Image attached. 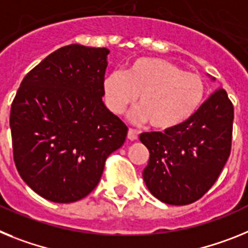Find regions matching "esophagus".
<instances>
[{"instance_id":"obj_1","label":"esophagus","mask_w":248,"mask_h":248,"mask_svg":"<svg viewBox=\"0 0 248 248\" xmlns=\"http://www.w3.org/2000/svg\"><path fill=\"white\" fill-rule=\"evenodd\" d=\"M127 139L130 140V141H136V140L139 139V133H137V131L130 128V130H128V133H127Z\"/></svg>"}]
</instances>
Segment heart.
Returning <instances> with one entry per match:
<instances>
[{
	"label": "heart",
	"mask_w": 248,
	"mask_h": 248,
	"mask_svg": "<svg viewBox=\"0 0 248 248\" xmlns=\"http://www.w3.org/2000/svg\"><path fill=\"white\" fill-rule=\"evenodd\" d=\"M206 86L200 75L185 72L162 59L141 57L126 72L115 71L103 81L107 107L121 115L139 97L133 122H147L156 130H171L188 121L203 103Z\"/></svg>",
	"instance_id": "heart-1"
}]
</instances>
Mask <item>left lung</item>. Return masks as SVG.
Wrapping results in <instances>:
<instances>
[{
  "mask_svg": "<svg viewBox=\"0 0 248 248\" xmlns=\"http://www.w3.org/2000/svg\"><path fill=\"white\" fill-rule=\"evenodd\" d=\"M232 124V102L218 88L185 124L165 132L141 133L140 140L150 151L142 173L148 191L176 206L201 199L227 162Z\"/></svg>",
  "mask_w": 248,
  "mask_h": 248,
  "instance_id": "left-lung-1",
  "label": "left lung"
}]
</instances>
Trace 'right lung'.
Wrapping results in <instances>:
<instances>
[{
	"label": "right lung",
	"instance_id": "obj_1",
	"mask_svg": "<svg viewBox=\"0 0 248 248\" xmlns=\"http://www.w3.org/2000/svg\"><path fill=\"white\" fill-rule=\"evenodd\" d=\"M108 53L105 47H61L26 75L12 102L16 169L48 201L86 197L126 140L127 126L102 101Z\"/></svg>",
	"mask_w": 248,
	"mask_h": 248
}]
</instances>
